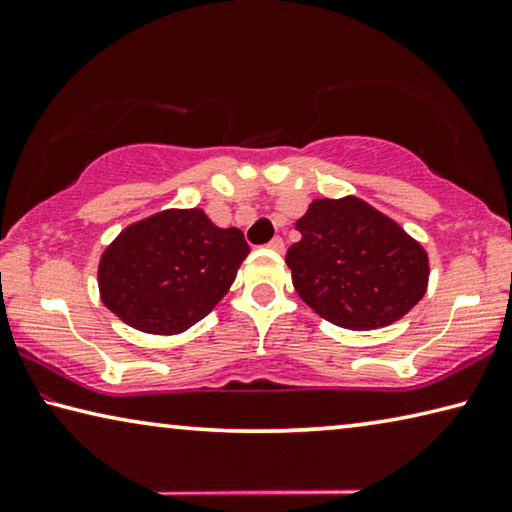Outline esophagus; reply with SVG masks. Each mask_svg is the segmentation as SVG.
Wrapping results in <instances>:
<instances>
[{
	"label": "esophagus",
	"mask_w": 512,
	"mask_h": 512,
	"mask_svg": "<svg viewBox=\"0 0 512 512\" xmlns=\"http://www.w3.org/2000/svg\"><path fill=\"white\" fill-rule=\"evenodd\" d=\"M268 250H273V253H284V241L280 237L271 239V244H268Z\"/></svg>",
	"instance_id": "34e87169"
}]
</instances>
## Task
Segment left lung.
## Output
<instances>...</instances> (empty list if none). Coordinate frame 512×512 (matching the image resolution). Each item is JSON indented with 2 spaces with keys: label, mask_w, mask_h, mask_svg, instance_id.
Segmentation results:
<instances>
[{
  "label": "left lung",
  "mask_w": 512,
  "mask_h": 512,
  "mask_svg": "<svg viewBox=\"0 0 512 512\" xmlns=\"http://www.w3.org/2000/svg\"><path fill=\"white\" fill-rule=\"evenodd\" d=\"M296 230L302 237L287 250L293 287L329 323L386 327L427 293V250L363 198H316Z\"/></svg>",
  "instance_id": "left-lung-1"
}]
</instances>
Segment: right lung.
<instances>
[{"label":"right lung","mask_w":512,"mask_h":512,"mask_svg":"<svg viewBox=\"0 0 512 512\" xmlns=\"http://www.w3.org/2000/svg\"><path fill=\"white\" fill-rule=\"evenodd\" d=\"M250 248L201 207L162 210L126 225L99 259V296L144 334H183L219 305Z\"/></svg>","instance_id":"add662e5"}]
</instances>
